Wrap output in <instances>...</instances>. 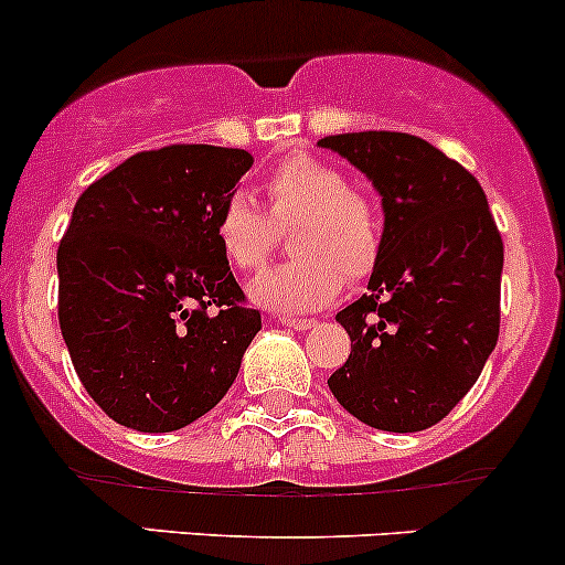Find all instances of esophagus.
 I'll use <instances>...</instances> for the list:
<instances>
[{"instance_id": "34e87169", "label": "esophagus", "mask_w": 565, "mask_h": 565, "mask_svg": "<svg viewBox=\"0 0 565 565\" xmlns=\"http://www.w3.org/2000/svg\"><path fill=\"white\" fill-rule=\"evenodd\" d=\"M277 323L288 326V329H294V331H305V329H312V326H316L312 318H280Z\"/></svg>"}]
</instances>
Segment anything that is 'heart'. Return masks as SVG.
Returning <instances> with one entry per match:
<instances>
[{"label":"heart","instance_id":"heart-1","mask_svg":"<svg viewBox=\"0 0 565 565\" xmlns=\"http://www.w3.org/2000/svg\"><path fill=\"white\" fill-rule=\"evenodd\" d=\"M264 212L236 193L220 206L214 239L236 271H258L290 231L288 264L264 271L249 296L280 312H307L329 305L348 282L372 275L383 247L381 217L345 173L318 157L294 152L266 171L258 184Z\"/></svg>","mask_w":565,"mask_h":565}]
</instances>
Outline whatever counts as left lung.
Wrapping results in <instances>:
<instances>
[{
  "mask_svg": "<svg viewBox=\"0 0 565 565\" xmlns=\"http://www.w3.org/2000/svg\"><path fill=\"white\" fill-rule=\"evenodd\" d=\"M383 198V247L362 299L337 312L351 356L329 388L359 422L418 433L449 416L500 331L503 239L470 171L408 132L318 141Z\"/></svg>",
  "mask_w": 565,
  "mask_h": 565,
  "instance_id": "1",
  "label": "left lung"
}]
</instances>
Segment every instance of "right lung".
<instances>
[{"label":"right lung","mask_w":565,"mask_h":565,"mask_svg":"<svg viewBox=\"0 0 565 565\" xmlns=\"http://www.w3.org/2000/svg\"><path fill=\"white\" fill-rule=\"evenodd\" d=\"M253 154L209 143L138 152L75 201L60 242V326L89 397L138 433L212 411L260 331L214 239Z\"/></svg>","instance_id":"add662e5"}]
</instances>
